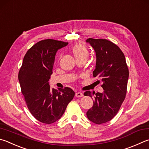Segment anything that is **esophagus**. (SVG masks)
<instances>
[{"label":"esophagus","mask_w":149,"mask_h":149,"mask_svg":"<svg viewBox=\"0 0 149 149\" xmlns=\"http://www.w3.org/2000/svg\"><path fill=\"white\" fill-rule=\"evenodd\" d=\"M75 96H76L77 98H79V97L83 96V94L81 92H77V93H75Z\"/></svg>","instance_id":"obj_1"}]
</instances>
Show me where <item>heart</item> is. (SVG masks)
Here are the masks:
<instances>
[{
	"label": "heart",
	"instance_id": "obj_1",
	"mask_svg": "<svg viewBox=\"0 0 149 149\" xmlns=\"http://www.w3.org/2000/svg\"><path fill=\"white\" fill-rule=\"evenodd\" d=\"M72 51L77 60L81 58H86L88 55V50L85 45L77 44L72 47Z\"/></svg>",
	"mask_w": 149,
	"mask_h": 149
}]
</instances>
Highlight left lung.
I'll return each instance as SVG.
<instances>
[{
    "label": "left lung",
    "instance_id": "8db88e82",
    "mask_svg": "<svg viewBox=\"0 0 149 149\" xmlns=\"http://www.w3.org/2000/svg\"><path fill=\"white\" fill-rule=\"evenodd\" d=\"M94 48L96 55L93 77L102 82L103 93H96L93 105L86 112L93 123L101 124L113 119L117 114L125 99L129 70L125 56L120 49L106 39L88 38L86 40ZM90 91L84 93L92 97Z\"/></svg>",
    "mask_w": 149,
    "mask_h": 149
}]
</instances>
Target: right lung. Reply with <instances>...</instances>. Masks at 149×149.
I'll return each instance as SVG.
<instances>
[{"mask_svg": "<svg viewBox=\"0 0 149 149\" xmlns=\"http://www.w3.org/2000/svg\"><path fill=\"white\" fill-rule=\"evenodd\" d=\"M68 44L53 39L37 42L26 53L19 72L21 93L28 109L42 123L49 124L58 120L75 95L69 87L51 89L48 82L56 51Z\"/></svg>", "mask_w": 149, "mask_h": 149, "instance_id": "add662e5", "label": "right lung"}]
</instances>
